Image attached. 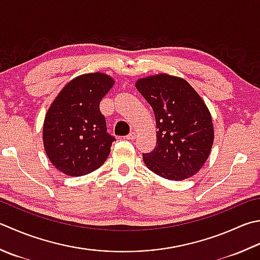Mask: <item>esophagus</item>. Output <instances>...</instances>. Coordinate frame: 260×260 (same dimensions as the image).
Listing matches in <instances>:
<instances>
[{"instance_id":"esophagus-1","label":"esophagus","mask_w":260,"mask_h":260,"mask_svg":"<svg viewBox=\"0 0 260 260\" xmlns=\"http://www.w3.org/2000/svg\"><path fill=\"white\" fill-rule=\"evenodd\" d=\"M135 133H134V132H132V133H129L128 135H126L125 137H124V139H126V140H134L135 139Z\"/></svg>"}]
</instances>
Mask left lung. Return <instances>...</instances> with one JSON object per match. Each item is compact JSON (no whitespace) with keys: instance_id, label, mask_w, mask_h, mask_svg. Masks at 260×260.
I'll use <instances>...</instances> for the list:
<instances>
[{"instance_id":"obj_1","label":"left lung","mask_w":260,"mask_h":260,"mask_svg":"<svg viewBox=\"0 0 260 260\" xmlns=\"http://www.w3.org/2000/svg\"><path fill=\"white\" fill-rule=\"evenodd\" d=\"M136 89L153 109L156 145L143 161L157 176L184 180L205 164L214 141L212 116L186 80L156 74L136 81Z\"/></svg>"}]
</instances>
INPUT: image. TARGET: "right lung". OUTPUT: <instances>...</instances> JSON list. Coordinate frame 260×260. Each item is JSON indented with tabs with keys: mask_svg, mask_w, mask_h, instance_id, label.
<instances>
[{
	"mask_svg": "<svg viewBox=\"0 0 260 260\" xmlns=\"http://www.w3.org/2000/svg\"><path fill=\"white\" fill-rule=\"evenodd\" d=\"M115 80L104 73L76 76L66 84L45 116V152L56 169L71 177L104 165L115 137L107 133L100 101Z\"/></svg>",
	"mask_w": 260,
	"mask_h": 260,
	"instance_id": "right-lung-1",
	"label": "right lung"
}]
</instances>
